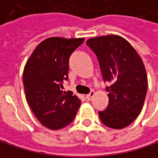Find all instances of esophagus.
Returning <instances> with one entry per match:
<instances>
[{
	"label": "esophagus",
	"instance_id": "obj_1",
	"mask_svg": "<svg viewBox=\"0 0 158 158\" xmlns=\"http://www.w3.org/2000/svg\"><path fill=\"white\" fill-rule=\"evenodd\" d=\"M94 94H95V92H94V90H91L89 94H86L85 95V99L88 100V101H90L92 98H93V96H94Z\"/></svg>",
	"mask_w": 158,
	"mask_h": 158
}]
</instances>
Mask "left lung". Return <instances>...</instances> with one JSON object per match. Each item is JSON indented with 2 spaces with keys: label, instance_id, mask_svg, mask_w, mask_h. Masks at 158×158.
<instances>
[{
  "label": "left lung",
  "instance_id": "1",
  "mask_svg": "<svg viewBox=\"0 0 158 158\" xmlns=\"http://www.w3.org/2000/svg\"><path fill=\"white\" fill-rule=\"evenodd\" d=\"M96 54L104 82L109 93L107 107L99 112L106 126L122 129L139 115L147 92L148 80L144 64L136 50L122 36L110 35L88 39Z\"/></svg>",
  "mask_w": 158,
  "mask_h": 158
}]
</instances>
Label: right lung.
I'll list each match as a JSON object with an SVG mask.
<instances>
[{
  "mask_svg": "<svg viewBox=\"0 0 158 158\" xmlns=\"http://www.w3.org/2000/svg\"><path fill=\"white\" fill-rule=\"evenodd\" d=\"M85 38L50 37L38 44L23 70L26 101L42 125L58 130L72 123L81 100L73 91H63L68 80L69 59Z\"/></svg>",
  "mask_w": 158,
  "mask_h": 158,
  "instance_id": "obj_1",
  "label": "right lung"
}]
</instances>
